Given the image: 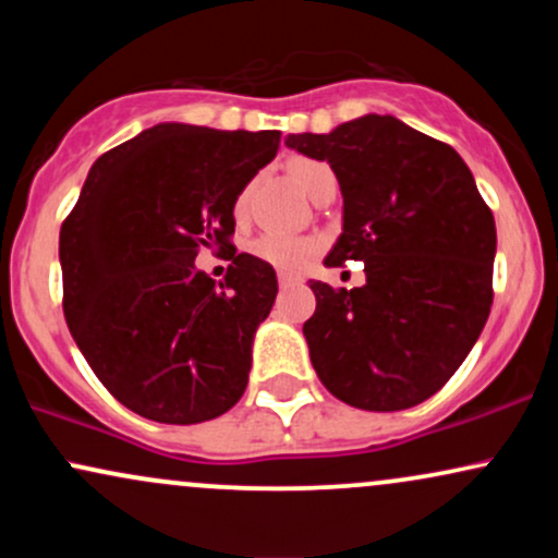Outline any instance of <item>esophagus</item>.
Listing matches in <instances>:
<instances>
[{
  "instance_id": "1",
  "label": "esophagus",
  "mask_w": 558,
  "mask_h": 558,
  "mask_svg": "<svg viewBox=\"0 0 558 558\" xmlns=\"http://www.w3.org/2000/svg\"><path fill=\"white\" fill-rule=\"evenodd\" d=\"M278 280H280V286H283V288H286V286L296 283V280H299V278H296V275H288V272H280V275H278Z\"/></svg>"
}]
</instances>
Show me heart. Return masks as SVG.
Returning <instances> with one entry per match:
<instances>
[{
  "label": "heart",
  "mask_w": 558,
  "mask_h": 558,
  "mask_svg": "<svg viewBox=\"0 0 558 558\" xmlns=\"http://www.w3.org/2000/svg\"><path fill=\"white\" fill-rule=\"evenodd\" d=\"M293 175L301 183V189L306 194H315L317 185L328 181L332 170L325 162H317V159H301V162L293 165ZM248 207V189H243L239 196H235V215H243ZM252 254L267 265H272L275 270L283 272H299L310 265V259L317 254V243L312 239H304V235H288V233H262L259 239L252 241Z\"/></svg>",
  "instance_id": "b5f03b06"
}]
</instances>
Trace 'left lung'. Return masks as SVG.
Instances as JSON below:
<instances>
[{"instance_id": "1", "label": "left lung", "mask_w": 558, "mask_h": 558, "mask_svg": "<svg viewBox=\"0 0 558 558\" xmlns=\"http://www.w3.org/2000/svg\"><path fill=\"white\" fill-rule=\"evenodd\" d=\"M286 144L325 159L341 183L343 233L325 265L364 262L367 272L351 291L312 280V367L356 409L417 407L457 373L490 315V207L451 146L390 114Z\"/></svg>"}]
</instances>
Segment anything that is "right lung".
<instances>
[{
  "label": "right lung",
  "instance_id": "add662e5",
  "mask_svg": "<svg viewBox=\"0 0 558 558\" xmlns=\"http://www.w3.org/2000/svg\"><path fill=\"white\" fill-rule=\"evenodd\" d=\"M280 131L162 123L105 151L60 230L62 310L101 386L165 425L226 414L278 296L272 265L235 254V196L278 155ZM202 247L228 253L217 284Z\"/></svg>",
  "mask_w": 558,
  "mask_h": 558
}]
</instances>
